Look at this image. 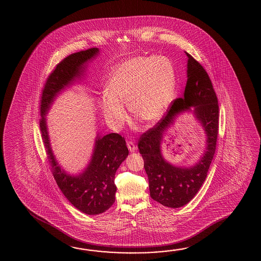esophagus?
<instances>
[{
	"label": "esophagus",
	"mask_w": 261,
	"mask_h": 261,
	"mask_svg": "<svg viewBox=\"0 0 261 261\" xmlns=\"http://www.w3.org/2000/svg\"><path fill=\"white\" fill-rule=\"evenodd\" d=\"M127 146H128V150H129L130 152H134V151H136V149H137L136 145H135V144H134L133 142H132V141L127 142Z\"/></svg>",
	"instance_id": "obj_1"
}]
</instances>
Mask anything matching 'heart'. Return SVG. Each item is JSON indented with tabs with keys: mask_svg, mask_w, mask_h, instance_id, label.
I'll return each mask as SVG.
<instances>
[{
	"mask_svg": "<svg viewBox=\"0 0 261 261\" xmlns=\"http://www.w3.org/2000/svg\"><path fill=\"white\" fill-rule=\"evenodd\" d=\"M176 75L172 61L165 56L130 58L111 72L100 110L112 127H121L128 118L123 105H128L140 121L159 120L172 102Z\"/></svg>",
	"mask_w": 261,
	"mask_h": 261,
	"instance_id": "1",
	"label": "heart"
}]
</instances>
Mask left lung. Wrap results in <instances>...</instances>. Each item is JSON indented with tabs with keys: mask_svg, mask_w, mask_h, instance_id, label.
Here are the masks:
<instances>
[{
	"mask_svg": "<svg viewBox=\"0 0 261 261\" xmlns=\"http://www.w3.org/2000/svg\"><path fill=\"white\" fill-rule=\"evenodd\" d=\"M187 56L188 81L183 98L173 100L166 115L153 128L143 133L138 143L149 181L150 196L170 208L186 205L198 193L214 159L218 134V100L211 79L192 56L189 53ZM191 107H195V116L206 132V150L193 167H174L162 155V139L177 115L191 111Z\"/></svg>",
	"mask_w": 261,
	"mask_h": 261,
	"instance_id": "1",
	"label": "left lung"
}]
</instances>
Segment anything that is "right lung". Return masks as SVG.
<instances>
[{
	"mask_svg": "<svg viewBox=\"0 0 261 261\" xmlns=\"http://www.w3.org/2000/svg\"><path fill=\"white\" fill-rule=\"evenodd\" d=\"M99 52V48L93 47L73 53L62 60L46 79L40 100V129L51 172L67 200L79 211L89 216L106 212L115 202V174L128 155L126 141L117 133H109L102 137L98 134L89 165L81 173L71 175L56 161L51 149L45 115L56 97L83 76L87 63Z\"/></svg>",
	"mask_w": 261,
	"mask_h": 261,
	"instance_id": "obj_1",
	"label": "right lung"
}]
</instances>
